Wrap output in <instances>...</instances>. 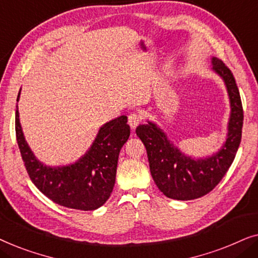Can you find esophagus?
Wrapping results in <instances>:
<instances>
[{
  "instance_id": "esophagus-1",
  "label": "esophagus",
  "mask_w": 258,
  "mask_h": 258,
  "mask_svg": "<svg viewBox=\"0 0 258 258\" xmlns=\"http://www.w3.org/2000/svg\"><path fill=\"white\" fill-rule=\"evenodd\" d=\"M141 122H142V116L136 114V112H133V114H130L128 116V123L129 125L132 126V129H135Z\"/></svg>"
}]
</instances>
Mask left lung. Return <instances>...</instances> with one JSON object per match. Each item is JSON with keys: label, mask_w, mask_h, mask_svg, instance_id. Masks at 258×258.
Here are the masks:
<instances>
[{"label": "left lung", "mask_w": 258, "mask_h": 258, "mask_svg": "<svg viewBox=\"0 0 258 258\" xmlns=\"http://www.w3.org/2000/svg\"><path fill=\"white\" fill-rule=\"evenodd\" d=\"M213 69L224 80L231 104L228 139L216 155L194 160L172 146L154 123L136 128L137 136L146 146L151 176L169 199L189 201L210 192L227 174L241 143L243 107L235 77L221 59L213 58Z\"/></svg>", "instance_id": "8db88e82"}]
</instances>
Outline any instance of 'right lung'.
<instances>
[{
  "label": "right lung",
  "mask_w": 258,
  "mask_h": 258,
  "mask_svg": "<svg viewBox=\"0 0 258 258\" xmlns=\"http://www.w3.org/2000/svg\"><path fill=\"white\" fill-rule=\"evenodd\" d=\"M20 94L17 96L19 101ZM15 132L21 156L36 188L52 202L77 210H95L107 202L115 184L118 154L130 135L126 116L105 123L89 151L75 164L45 167L36 160L24 140L19 110Z\"/></svg>",
  "instance_id": "obj_1"
}]
</instances>
